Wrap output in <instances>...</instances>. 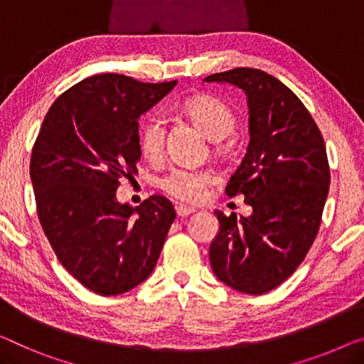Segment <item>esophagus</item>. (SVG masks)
I'll use <instances>...</instances> for the list:
<instances>
[{"label":"esophagus","mask_w":364,"mask_h":364,"mask_svg":"<svg viewBox=\"0 0 364 364\" xmlns=\"http://www.w3.org/2000/svg\"><path fill=\"white\" fill-rule=\"evenodd\" d=\"M175 209H176L178 217H188L189 214L194 213V208H188V205H184V204H178Z\"/></svg>","instance_id":"1"}]
</instances>
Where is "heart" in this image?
<instances>
[{
  "instance_id": "obj_1",
  "label": "heart",
  "mask_w": 364,
  "mask_h": 364,
  "mask_svg": "<svg viewBox=\"0 0 364 364\" xmlns=\"http://www.w3.org/2000/svg\"><path fill=\"white\" fill-rule=\"evenodd\" d=\"M183 114L189 121L203 130V134L213 142H220L235 130V116L224 102L213 96H196L183 106ZM166 127L160 117L151 116L140 129V150L145 159L156 161L165 150ZM213 183V176L205 171H191L178 168L168 175L161 186L170 196L196 203L204 196L205 186Z\"/></svg>"
}]
</instances>
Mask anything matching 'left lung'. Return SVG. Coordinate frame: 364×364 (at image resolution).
<instances>
[{
  "instance_id": "left-lung-1",
  "label": "left lung",
  "mask_w": 364,
  "mask_h": 364,
  "mask_svg": "<svg viewBox=\"0 0 364 364\" xmlns=\"http://www.w3.org/2000/svg\"><path fill=\"white\" fill-rule=\"evenodd\" d=\"M204 81L245 93L250 132L225 193L245 196L252 214L237 219L214 210L219 232L209 247L210 267L232 289L264 294L294 273L316 240L330 184L327 150L306 106L271 75L234 68Z\"/></svg>"
}]
</instances>
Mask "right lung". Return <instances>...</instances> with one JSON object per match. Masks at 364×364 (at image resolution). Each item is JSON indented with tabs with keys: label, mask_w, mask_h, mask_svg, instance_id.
<instances>
[{
	"label": "right lung",
	"mask_w": 364,
	"mask_h": 364,
	"mask_svg": "<svg viewBox=\"0 0 364 364\" xmlns=\"http://www.w3.org/2000/svg\"><path fill=\"white\" fill-rule=\"evenodd\" d=\"M176 83L117 73L85 78L57 97L32 149L42 229L65 269L100 296L122 294L149 278L176 217L164 196L137 208L116 198L119 178L137 173L140 116Z\"/></svg>",
	"instance_id": "add662e5"
}]
</instances>
